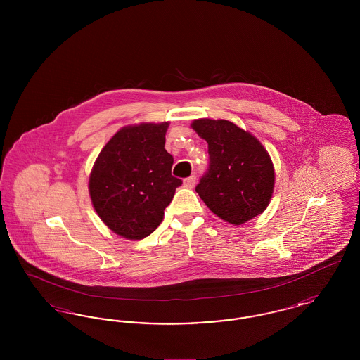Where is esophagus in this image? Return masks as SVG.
Here are the masks:
<instances>
[{
	"label": "esophagus",
	"instance_id": "esophagus-1",
	"mask_svg": "<svg viewBox=\"0 0 360 360\" xmlns=\"http://www.w3.org/2000/svg\"><path fill=\"white\" fill-rule=\"evenodd\" d=\"M194 185H195V176H194V175H190V176H188V178L184 181V186H185V188H194Z\"/></svg>",
	"mask_w": 360,
	"mask_h": 360
}]
</instances>
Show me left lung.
Listing matches in <instances>:
<instances>
[{
    "mask_svg": "<svg viewBox=\"0 0 360 360\" xmlns=\"http://www.w3.org/2000/svg\"><path fill=\"white\" fill-rule=\"evenodd\" d=\"M191 127L207 143V170L195 186L206 206L235 225L260 214L275 181L271 159L260 141L228 120L200 119Z\"/></svg>",
    "mask_w": 360,
    "mask_h": 360,
    "instance_id": "left-lung-1",
    "label": "left lung"
}]
</instances>
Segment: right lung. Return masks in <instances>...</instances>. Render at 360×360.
I'll use <instances>...</instances> for the list:
<instances>
[{
	"label": "right lung",
	"instance_id": "add662e5",
	"mask_svg": "<svg viewBox=\"0 0 360 360\" xmlns=\"http://www.w3.org/2000/svg\"><path fill=\"white\" fill-rule=\"evenodd\" d=\"M169 122L125 127L98 155L89 179L91 202L113 232L140 240L162 223L182 179L172 175L165 150Z\"/></svg>",
	"mask_w": 360,
	"mask_h": 360
}]
</instances>
